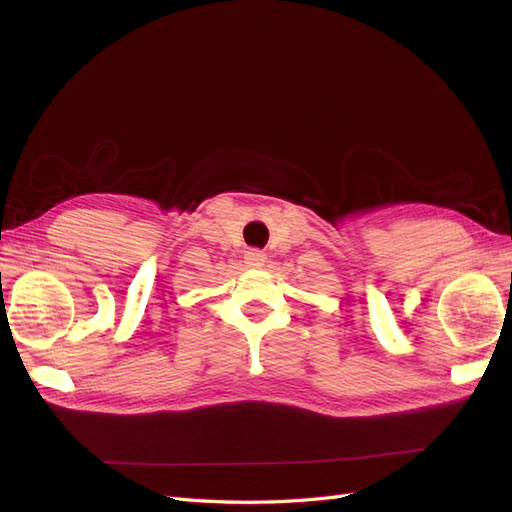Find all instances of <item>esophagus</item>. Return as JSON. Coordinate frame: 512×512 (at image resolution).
Returning a JSON list of instances; mask_svg holds the SVG:
<instances>
[{"mask_svg": "<svg viewBox=\"0 0 512 512\" xmlns=\"http://www.w3.org/2000/svg\"><path fill=\"white\" fill-rule=\"evenodd\" d=\"M243 260H245V265H247V267L260 269V267L265 265V262H267V254H265V252H260V250H247V252H245V256H243Z\"/></svg>", "mask_w": 512, "mask_h": 512, "instance_id": "34e87169", "label": "esophagus"}]
</instances>
